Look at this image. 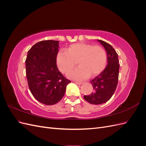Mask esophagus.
Returning a JSON list of instances; mask_svg holds the SVG:
<instances>
[{
	"label": "esophagus",
	"instance_id": "obj_1",
	"mask_svg": "<svg viewBox=\"0 0 146 146\" xmlns=\"http://www.w3.org/2000/svg\"><path fill=\"white\" fill-rule=\"evenodd\" d=\"M74 82L76 84H77V85H82V84L83 83L82 82Z\"/></svg>",
	"mask_w": 146,
	"mask_h": 146
}]
</instances>
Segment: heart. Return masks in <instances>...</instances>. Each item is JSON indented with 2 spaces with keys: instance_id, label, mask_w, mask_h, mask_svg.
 Instances as JSON below:
<instances>
[{
  "instance_id": "heart-1",
  "label": "heart",
  "mask_w": 146,
  "mask_h": 146,
  "mask_svg": "<svg viewBox=\"0 0 146 146\" xmlns=\"http://www.w3.org/2000/svg\"><path fill=\"white\" fill-rule=\"evenodd\" d=\"M56 64L60 71L67 74L77 64L80 67L69 72V76L76 80L94 77L103 71L107 64V53L100 46L80 42L70 45L56 55Z\"/></svg>"
}]
</instances>
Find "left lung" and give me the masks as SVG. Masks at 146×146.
<instances>
[{
  "mask_svg": "<svg viewBox=\"0 0 146 146\" xmlns=\"http://www.w3.org/2000/svg\"><path fill=\"white\" fill-rule=\"evenodd\" d=\"M98 41L107 51L108 64L103 71L90 82L93 86V92L83 97L88 102L95 105L105 103L111 99L117 85L119 69L118 55L114 48L102 40Z\"/></svg>",
  "mask_w": 146,
  "mask_h": 146,
  "instance_id": "obj_1",
  "label": "left lung"
}]
</instances>
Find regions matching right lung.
<instances>
[{
  "label": "right lung",
  "mask_w": 146,
  "mask_h": 146,
  "mask_svg": "<svg viewBox=\"0 0 146 146\" xmlns=\"http://www.w3.org/2000/svg\"><path fill=\"white\" fill-rule=\"evenodd\" d=\"M59 41L45 40L35 44L28 51L25 60L26 77L31 93L47 105L58 103L70 81L56 66Z\"/></svg>",
  "instance_id": "add662e5"
}]
</instances>
